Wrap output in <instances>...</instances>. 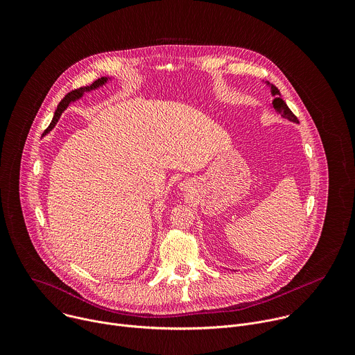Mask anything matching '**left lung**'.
Returning a JSON list of instances; mask_svg holds the SVG:
<instances>
[{"label":"left lung","mask_w":355,"mask_h":355,"mask_svg":"<svg viewBox=\"0 0 355 355\" xmlns=\"http://www.w3.org/2000/svg\"><path fill=\"white\" fill-rule=\"evenodd\" d=\"M270 87H271V94H272V96H274V99H272V107H274V110H275L278 114H281L284 119H288L290 121L300 123V120H298L297 116L290 110V107L287 106V103L281 99V94H279L278 88L274 87V85H270Z\"/></svg>","instance_id":"8db88e82"}]
</instances>
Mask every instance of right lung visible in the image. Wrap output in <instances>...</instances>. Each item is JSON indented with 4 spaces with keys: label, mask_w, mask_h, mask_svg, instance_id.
<instances>
[{
    "label": "right lung",
    "mask_w": 355,
    "mask_h": 355,
    "mask_svg": "<svg viewBox=\"0 0 355 355\" xmlns=\"http://www.w3.org/2000/svg\"><path fill=\"white\" fill-rule=\"evenodd\" d=\"M107 81V78H105V77H102V78H99V80H96L92 85H89V87H83V88H78V89H74V91H71V92H68L62 99H61V102L58 103V106H57V110H55V113H54V117H53V120H51V123H50V125L44 130V134H47L55 124H57V121H58V119H60V116H61V113L65 110V107L71 103V102H74V101H77V99H80L83 95H84V92H88V91H92V89H96L98 87H101V85H103Z\"/></svg>",
    "instance_id": "1"
}]
</instances>
